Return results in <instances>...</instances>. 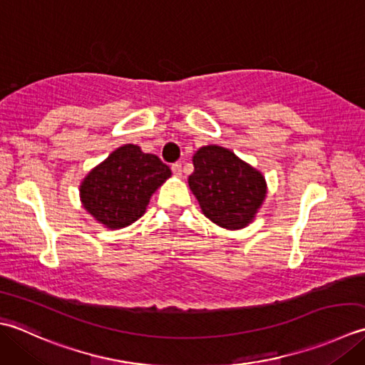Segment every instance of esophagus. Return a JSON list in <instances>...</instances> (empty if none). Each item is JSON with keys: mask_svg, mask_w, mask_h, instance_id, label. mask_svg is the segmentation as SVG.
I'll return each mask as SVG.
<instances>
[{"mask_svg": "<svg viewBox=\"0 0 365 365\" xmlns=\"http://www.w3.org/2000/svg\"><path fill=\"white\" fill-rule=\"evenodd\" d=\"M172 172H173V175L175 176H178V178H181L182 176V167H181V163H173L172 165Z\"/></svg>", "mask_w": 365, "mask_h": 365, "instance_id": "obj_1", "label": "esophagus"}]
</instances>
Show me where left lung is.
<instances>
[{"label": "left lung", "mask_w": 365, "mask_h": 365, "mask_svg": "<svg viewBox=\"0 0 365 365\" xmlns=\"http://www.w3.org/2000/svg\"><path fill=\"white\" fill-rule=\"evenodd\" d=\"M192 160L189 187L206 217L230 230L249 225L266 197L263 175L217 145L200 148Z\"/></svg>", "instance_id": "8db88e82"}]
</instances>
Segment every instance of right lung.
<instances>
[{"label":"right lung","instance_id":"right-lung-1","mask_svg":"<svg viewBox=\"0 0 365 365\" xmlns=\"http://www.w3.org/2000/svg\"><path fill=\"white\" fill-rule=\"evenodd\" d=\"M170 176L172 170L158 155L124 145L86 175L80 198L99 224L123 228L145 214L151 195Z\"/></svg>","mask_w":365,"mask_h":365}]
</instances>
